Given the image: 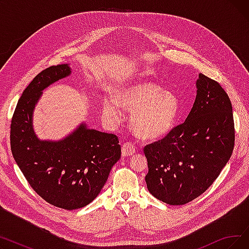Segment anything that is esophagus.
<instances>
[{
  "mask_svg": "<svg viewBox=\"0 0 249 249\" xmlns=\"http://www.w3.org/2000/svg\"><path fill=\"white\" fill-rule=\"evenodd\" d=\"M121 151H122L123 156H130V155H132L133 153H135V146H134V144H132L131 142L127 141L122 145Z\"/></svg>",
  "mask_w": 249,
  "mask_h": 249,
  "instance_id": "obj_1",
  "label": "esophagus"
}]
</instances>
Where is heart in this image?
Masks as SVG:
<instances>
[{
  "label": "heart",
  "mask_w": 249,
  "mask_h": 249,
  "mask_svg": "<svg viewBox=\"0 0 249 249\" xmlns=\"http://www.w3.org/2000/svg\"><path fill=\"white\" fill-rule=\"evenodd\" d=\"M120 107L133 112L130 126L140 139L155 141L163 138L174 129L180 113V103L173 91L155 82L139 80L123 86L114 96V101L102 105V112L109 123L120 122Z\"/></svg>",
  "instance_id": "1"
}]
</instances>
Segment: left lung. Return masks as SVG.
Masks as SVG:
<instances>
[{
	"mask_svg": "<svg viewBox=\"0 0 249 249\" xmlns=\"http://www.w3.org/2000/svg\"><path fill=\"white\" fill-rule=\"evenodd\" d=\"M197 96L186 121L144 147L147 189L169 205H185L212 186L231 158L232 105L219 83L199 73Z\"/></svg>",
	"mask_w": 249,
	"mask_h": 249,
	"instance_id": "1",
	"label": "left lung"
}]
</instances>
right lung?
<instances>
[{
    "label": "right lung",
    "instance_id": "add662e5",
    "mask_svg": "<svg viewBox=\"0 0 249 249\" xmlns=\"http://www.w3.org/2000/svg\"><path fill=\"white\" fill-rule=\"evenodd\" d=\"M71 72L69 64H58L38 73L18 101L10 133L13 156L31 188L47 203L65 210L94 201L121 156L115 134L89 129L85 123L58 141L36 136L32 116L42 90Z\"/></svg>",
    "mask_w": 249,
    "mask_h": 249
}]
</instances>
